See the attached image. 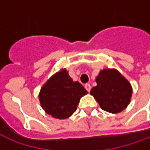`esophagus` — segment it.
<instances>
[{"label": "esophagus", "mask_w": 150, "mask_h": 150, "mask_svg": "<svg viewBox=\"0 0 150 150\" xmlns=\"http://www.w3.org/2000/svg\"><path fill=\"white\" fill-rule=\"evenodd\" d=\"M85 88H86V90L88 92H90V89H91V86L89 85V84H86V86H85Z\"/></svg>", "instance_id": "34e87169"}]
</instances>
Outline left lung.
I'll return each mask as SVG.
<instances>
[{
	"label": "left lung",
	"instance_id": "left-lung-1",
	"mask_svg": "<svg viewBox=\"0 0 150 150\" xmlns=\"http://www.w3.org/2000/svg\"><path fill=\"white\" fill-rule=\"evenodd\" d=\"M97 86L92 88L90 94L105 111L117 113L130 103L133 88L125 77L115 69L100 71L96 78Z\"/></svg>",
	"mask_w": 150,
	"mask_h": 150
}]
</instances>
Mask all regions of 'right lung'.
I'll list each match as a JSON object with an SVG mask.
<instances>
[{
    "instance_id": "right-lung-1",
    "label": "right lung",
    "mask_w": 150,
    "mask_h": 150,
    "mask_svg": "<svg viewBox=\"0 0 150 150\" xmlns=\"http://www.w3.org/2000/svg\"><path fill=\"white\" fill-rule=\"evenodd\" d=\"M88 93L78 81H74L65 69L53 74L39 93L40 106L54 118H69L76 110L80 99Z\"/></svg>"
}]
</instances>
